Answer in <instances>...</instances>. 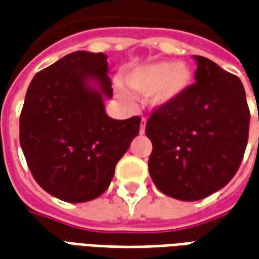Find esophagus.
Segmentation results:
<instances>
[{"mask_svg":"<svg viewBox=\"0 0 259 259\" xmlns=\"http://www.w3.org/2000/svg\"><path fill=\"white\" fill-rule=\"evenodd\" d=\"M146 118L141 119V124H140V133L141 135H144V132H146Z\"/></svg>","mask_w":259,"mask_h":259,"instance_id":"1","label":"esophagus"}]
</instances>
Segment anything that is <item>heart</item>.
I'll list each match as a JSON object with an SVG mask.
<instances>
[{"label": "heart", "mask_w": 259, "mask_h": 259, "mask_svg": "<svg viewBox=\"0 0 259 259\" xmlns=\"http://www.w3.org/2000/svg\"><path fill=\"white\" fill-rule=\"evenodd\" d=\"M124 80L130 90L139 96H148L152 92L154 107H166L190 89L193 73L186 65L162 61L130 69Z\"/></svg>", "instance_id": "1"}]
</instances>
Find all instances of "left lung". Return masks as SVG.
<instances>
[{
	"label": "left lung",
	"instance_id": "1",
	"mask_svg": "<svg viewBox=\"0 0 259 259\" xmlns=\"http://www.w3.org/2000/svg\"><path fill=\"white\" fill-rule=\"evenodd\" d=\"M195 83L147 120L148 170L158 190L197 201L232 180L244 155L250 109L243 83L211 59L194 55Z\"/></svg>",
	"mask_w": 259,
	"mask_h": 259
}]
</instances>
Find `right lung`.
<instances>
[{
  "label": "right lung",
  "mask_w": 259,
  "mask_h": 259,
  "mask_svg": "<svg viewBox=\"0 0 259 259\" xmlns=\"http://www.w3.org/2000/svg\"><path fill=\"white\" fill-rule=\"evenodd\" d=\"M107 55L76 51L33 77L20 113L19 139L33 178L66 202L94 200L139 135L141 119L109 118Z\"/></svg>",
  "instance_id": "add662e5"
}]
</instances>
